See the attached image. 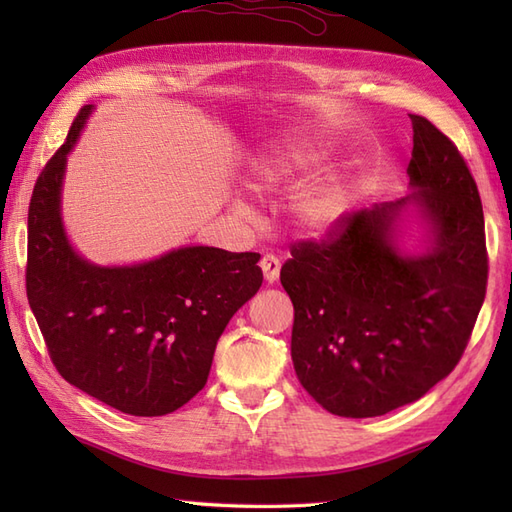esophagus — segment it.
Returning <instances> with one entry per match:
<instances>
[{"label": "esophagus", "mask_w": 512, "mask_h": 512, "mask_svg": "<svg viewBox=\"0 0 512 512\" xmlns=\"http://www.w3.org/2000/svg\"><path fill=\"white\" fill-rule=\"evenodd\" d=\"M259 266H262L264 277H266L268 284H273V281H277L279 270H281V262H279L277 255L266 253V255L262 257V262H259Z\"/></svg>", "instance_id": "1"}]
</instances>
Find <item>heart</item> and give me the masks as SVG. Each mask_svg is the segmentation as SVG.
Returning <instances> with one entry per match:
<instances>
[{
	"label": "heart",
	"mask_w": 512,
	"mask_h": 512,
	"mask_svg": "<svg viewBox=\"0 0 512 512\" xmlns=\"http://www.w3.org/2000/svg\"><path fill=\"white\" fill-rule=\"evenodd\" d=\"M319 162H321L319 151L303 143L275 151V154L264 156L257 162L253 187L257 191H266L270 187H275L277 182L295 176L299 171H308L312 167H317ZM343 200L345 195L339 184L323 182V184H317V187L306 189L299 195L295 202V211L303 224L312 228V231L321 233V231H328V228L339 220V215L343 211Z\"/></svg>",
	"instance_id": "1"
}]
</instances>
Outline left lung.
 Masks as SVG:
<instances>
[{"label":"left lung","instance_id":"obj_1","mask_svg":"<svg viewBox=\"0 0 512 512\" xmlns=\"http://www.w3.org/2000/svg\"><path fill=\"white\" fill-rule=\"evenodd\" d=\"M409 118L416 191L343 217L321 242L292 244L281 266L297 378L334 416L374 418L422 398L458 365L484 303L480 191L458 147L424 116ZM409 203L432 233L422 256L397 248Z\"/></svg>","mask_w":512,"mask_h":512}]
</instances>
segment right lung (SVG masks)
<instances>
[{
    "label": "right lung",
    "instance_id": "right-lung-1",
    "mask_svg": "<svg viewBox=\"0 0 512 512\" xmlns=\"http://www.w3.org/2000/svg\"><path fill=\"white\" fill-rule=\"evenodd\" d=\"M94 105L39 173L28 209L26 292L57 372L129 416H165L206 385L226 323L262 286L259 253L184 246L134 266H96L61 220L70 149Z\"/></svg>",
    "mask_w": 512,
    "mask_h": 512
}]
</instances>
